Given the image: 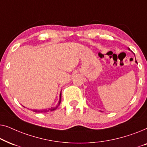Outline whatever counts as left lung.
Segmentation results:
<instances>
[{"label":"left lung","instance_id":"left-lung-1","mask_svg":"<svg viewBox=\"0 0 147 147\" xmlns=\"http://www.w3.org/2000/svg\"><path fill=\"white\" fill-rule=\"evenodd\" d=\"M136 63H137V61H136Z\"/></svg>","mask_w":147,"mask_h":147}]
</instances>
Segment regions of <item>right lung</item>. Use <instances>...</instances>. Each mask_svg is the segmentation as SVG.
I'll list each match as a JSON object with an SVG mask.
<instances>
[{
  "label": "right lung",
  "mask_w": 147,
  "mask_h": 147,
  "mask_svg": "<svg viewBox=\"0 0 147 147\" xmlns=\"http://www.w3.org/2000/svg\"><path fill=\"white\" fill-rule=\"evenodd\" d=\"M61 94H60V100H59V104H60V102H61ZM56 107V108H57ZM56 108H49V109L48 110H33V112H37V113H41V112H48L49 111V110H51V111H53Z\"/></svg>",
  "instance_id": "right-lung-1"
}]
</instances>
